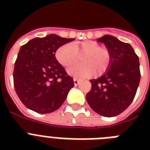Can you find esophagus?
I'll use <instances>...</instances> for the list:
<instances>
[{
  "label": "esophagus",
  "instance_id": "esophagus-1",
  "mask_svg": "<svg viewBox=\"0 0 150 150\" xmlns=\"http://www.w3.org/2000/svg\"><path fill=\"white\" fill-rule=\"evenodd\" d=\"M73 81H74V84H75V86H78V85L79 84L80 82L77 79H73Z\"/></svg>",
  "mask_w": 150,
  "mask_h": 150
}]
</instances>
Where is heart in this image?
Here are the masks:
<instances>
[{"instance_id": "obj_1", "label": "heart", "mask_w": 150, "mask_h": 150, "mask_svg": "<svg viewBox=\"0 0 150 150\" xmlns=\"http://www.w3.org/2000/svg\"><path fill=\"white\" fill-rule=\"evenodd\" d=\"M57 60L64 67H68L82 57V64L68 68V73L74 77L83 79L93 73L104 72L110 63V53L107 48L95 41L87 40L80 43H66L57 50Z\"/></svg>"}]
</instances>
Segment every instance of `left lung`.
Instances as JSON below:
<instances>
[{
	"instance_id": "1",
	"label": "left lung",
	"mask_w": 150,
	"mask_h": 150,
	"mask_svg": "<svg viewBox=\"0 0 150 150\" xmlns=\"http://www.w3.org/2000/svg\"><path fill=\"white\" fill-rule=\"evenodd\" d=\"M110 53V63L106 72L91 79V90L86 101L92 110L101 116L114 117L132 103L140 82L139 57L129 43L110 35L97 40Z\"/></svg>"
}]
</instances>
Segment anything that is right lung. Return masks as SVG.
I'll use <instances>...</instances> for the list:
<instances>
[{
    "instance_id": "add662e5",
    "label": "right lung",
    "mask_w": 150,
    "mask_h": 150,
    "mask_svg": "<svg viewBox=\"0 0 150 150\" xmlns=\"http://www.w3.org/2000/svg\"><path fill=\"white\" fill-rule=\"evenodd\" d=\"M74 40L50 34L33 39L21 47L13 79L16 93L27 108L48 114L63 104L75 84L57 61L55 53Z\"/></svg>"
}]
</instances>
